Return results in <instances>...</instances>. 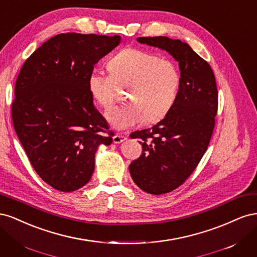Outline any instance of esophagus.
<instances>
[{"label": "esophagus", "mask_w": 257, "mask_h": 257, "mask_svg": "<svg viewBox=\"0 0 257 257\" xmlns=\"http://www.w3.org/2000/svg\"><path fill=\"white\" fill-rule=\"evenodd\" d=\"M126 139V136L123 135V134H115L113 136V143L114 144H120L122 142H124Z\"/></svg>", "instance_id": "esophagus-1"}]
</instances>
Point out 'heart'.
<instances>
[{"label": "heart", "instance_id": "1", "mask_svg": "<svg viewBox=\"0 0 257 257\" xmlns=\"http://www.w3.org/2000/svg\"><path fill=\"white\" fill-rule=\"evenodd\" d=\"M109 76L93 72L88 90L104 110L115 104L119 90H128L127 104L107 113L114 128L123 130L142 122L155 124L168 114L176 103L181 75L175 62L139 48H125L107 63Z\"/></svg>", "mask_w": 257, "mask_h": 257}]
</instances>
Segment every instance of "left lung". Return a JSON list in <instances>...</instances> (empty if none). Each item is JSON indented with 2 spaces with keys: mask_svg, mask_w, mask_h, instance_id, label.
<instances>
[{
  "mask_svg": "<svg viewBox=\"0 0 257 257\" xmlns=\"http://www.w3.org/2000/svg\"><path fill=\"white\" fill-rule=\"evenodd\" d=\"M142 44L169 52L179 62L180 90L164 119L151 128L133 132L143 151L130 164L133 181L160 195L179 188L196 168L211 139L217 112V88L208 62L190 46L166 36L138 37Z\"/></svg>",
  "mask_w": 257,
  "mask_h": 257,
  "instance_id": "1",
  "label": "left lung"
}]
</instances>
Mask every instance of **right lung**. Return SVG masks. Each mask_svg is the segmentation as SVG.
<instances>
[{
    "instance_id": "add662e5",
    "label": "right lung",
    "mask_w": 257,
    "mask_h": 257,
    "mask_svg": "<svg viewBox=\"0 0 257 257\" xmlns=\"http://www.w3.org/2000/svg\"><path fill=\"white\" fill-rule=\"evenodd\" d=\"M119 43L118 35L58 34L20 69L12 103L14 127L36 174L58 191L87 184L97 146L112 143V132L93 105L88 78Z\"/></svg>"
}]
</instances>
